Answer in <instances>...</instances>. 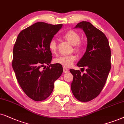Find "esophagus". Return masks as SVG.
<instances>
[{
    "label": "esophagus",
    "mask_w": 124,
    "mask_h": 124,
    "mask_svg": "<svg viewBox=\"0 0 124 124\" xmlns=\"http://www.w3.org/2000/svg\"><path fill=\"white\" fill-rule=\"evenodd\" d=\"M63 72L64 73H67V72H68L69 71V70L68 69H67V68H65V67H63Z\"/></svg>",
    "instance_id": "1"
}]
</instances>
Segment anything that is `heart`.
<instances>
[{
    "label": "heart",
    "instance_id": "b5f03b06",
    "mask_svg": "<svg viewBox=\"0 0 124 124\" xmlns=\"http://www.w3.org/2000/svg\"><path fill=\"white\" fill-rule=\"evenodd\" d=\"M63 37L69 42L73 45V50L77 53H80L83 49V45L80 42V37L78 33L75 31L70 30L64 34ZM49 49L53 54L56 53L57 51V43L55 39H52L49 43ZM76 59V56L74 54L69 55L59 56L54 59L55 63L62 65L64 67H70L73 65Z\"/></svg>",
    "mask_w": 124,
    "mask_h": 124
}]
</instances>
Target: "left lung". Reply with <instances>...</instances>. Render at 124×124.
<instances>
[{
	"mask_svg": "<svg viewBox=\"0 0 124 124\" xmlns=\"http://www.w3.org/2000/svg\"><path fill=\"white\" fill-rule=\"evenodd\" d=\"M75 28H82L87 38L86 52L77 63L86 68V74L70 69L73 75L71 88L75 98L82 102L96 98L103 90L111 68L110 49L104 33L87 21H82Z\"/></svg>",
	"mask_w": 124,
	"mask_h": 124,
	"instance_id": "left-lung-1",
	"label": "left lung"
}]
</instances>
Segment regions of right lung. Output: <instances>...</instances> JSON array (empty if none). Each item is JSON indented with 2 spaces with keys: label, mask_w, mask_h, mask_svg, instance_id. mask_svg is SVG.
<instances>
[{
  "label": "right lung",
  "mask_w": 124,
  "mask_h": 124,
  "mask_svg": "<svg viewBox=\"0 0 124 124\" xmlns=\"http://www.w3.org/2000/svg\"><path fill=\"white\" fill-rule=\"evenodd\" d=\"M62 26V24L36 23L21 31L14 45L12 68L23 91L34 101L48 98L54 82L63 72L59 64L45 66L52 59L49 43Z\"/></svg>",
  "instance_id": "right-lung-1"
}]
</instances>
